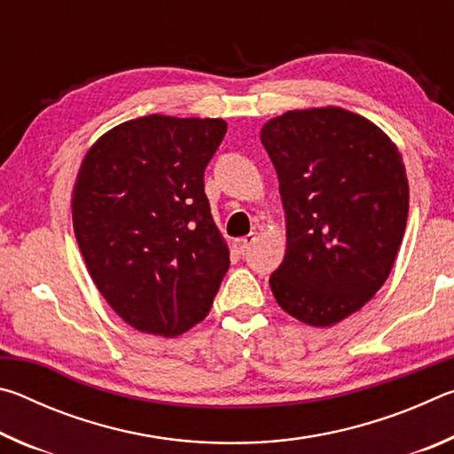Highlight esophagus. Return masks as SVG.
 Here are the masks:
<instances>
[{"instance_id":"34e87169","label":"esophagus","mask_w":454,"mask_h":454,"mask_svg":"<svg viewBox=\"0 0 454 454\" xmlns=\"http://www.w3.org/2000/svg\"><path fill=\"white\" fill-rule=\"evenodd\" d=\"M254 242H256V234H254V232H250L248 236L236 238V240H234V246H236V248H238V252H242V254H244V252L248 250L250 246L254 244Z\"/></svg>"}]
</instances>
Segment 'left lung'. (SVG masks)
I'll return each mask as SVG.
<instances>
[{"mask_svg": "<svg viewBox=\"0 0 454 454\" xmlns=\"http://www.w3.org/2000/svg\"><path fill=\"white\" fill-rule=\"evenodd\" d=\"M260 140L286 212L272 294L290 317L333 326L393 270L409 216L403 156L380 128L342 107L286 112L266 121Z\"/></svg>", "mask_w": 454, "mask_h": 454, "instance_id": "1", "label": "left lung"}]
</instances>
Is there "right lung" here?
Instances as JSON below:
<instances>
[{"mask_svg": "<svg viewBox=\"0 0 454 454\" xmlns=\"http://www.w3.org/2000/svg\"><path fill=\"white\" fill-rule=\"evenodd\" d=\"M220 118L144 116L88 150L72 218L91 280L140 333L178 336L210 312L230 268L204 170L224 140Z\"/></svg>", "mask_w": 454, "mask_h": 454, "instance_id": "1", "label": "right lung"}]
</instances>
